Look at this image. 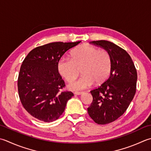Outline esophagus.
<instances>
[{
	"mask_svg": "<svg viewBox=\"0 0 151 151\" xmlns=\"http://www.w3.org/2000/svg\"><path fill=\"white\" fill-rule=\"evenodd\" d=\"M83 93H84V92H75V93H74L75 95H77V96L82 95V94H83Z\"/></svg>",
	"mask_w": 151,
	"mask_h": 151,
	"instance_id": "esophagus-1",
	"label": "esophagus"
}]
</instances>
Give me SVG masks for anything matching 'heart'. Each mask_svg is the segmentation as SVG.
Wrapping results in <instances>:
<instances>
[{
	"mask_svg": "<svg viewBox=\"0 0 151 151\" xmlns=\"http://www.w3.org/2000/svg\"><path fill=\"white\" fill-rule=\"evenodd\" d=\"M111 67L109 53L90 45L78 47L72 52L70 59L61 58L57 63L58 73L68 82L75 81L81 69L83 75L69 85L70 89L75 91L86 89L95 82H104L110 75Z\"/></svg>",
	"mask_w": 151,
	"mask_h": 151,
	"instance_id": "obj_1",
	"label": "heart"
}]
</instances>
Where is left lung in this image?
Here are the masks:
<instances>
[{
    "label": "left lung",
    "mask_w": 151,
    "mask_h": 151,
    "mask_svg": "<svg viewBox=\"0 0 151 151\" xmlns=\"http://www.w3.org/2000/svg\"><path fill=\"white\" fill-rule=\"evenodd\" d=\"M90 44L109 53L112 61L111 75L90 92L93 101L88 108L90 116L98 124H106L125 113L136 91L137 75L134 62L126 50L107 40Z\"/></svg>",
    "instance_id": "obj_1"
}]
</instances>
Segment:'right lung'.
Returning a JSON list of instances; mask_svg holds the SVG:
<instances>
[{"instance_id": "right-lung-1", "label": "right lung", "mask_w": 151, "mask_h": 151, "mask_svg": "<svg viewBox=\"0 0 151 151\" xmlns=\"http://www.w3.org/2000/svg\"><path fill=\"white\" fill-rule=\"evenodd\" d=\"M81 42L38 46L23 60L17 80L19 96L23 107L35 119L45 122L58 119L74 96L71 91H61L65 84L57 63L65 53Z\"/></svg>"}]
</instances>
